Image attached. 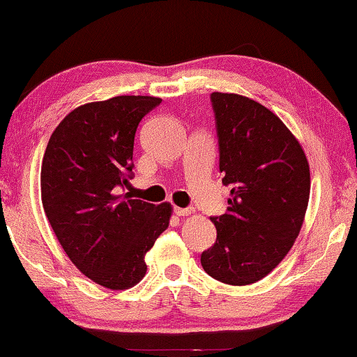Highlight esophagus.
Returning a JSON list of instances; mask_svg holds the SVG:
<instances>
[{
    "label": "esophagus",
    "mask_w": 357,
    "mask_h": 357,
    "mask_svg": "<svg viewBox=\"0 0 357 357\" xmlns=\"http://www.w3.org/2000/svg\"><path fill=\"white\" fill-rule=\"evenodd\" d=\"M174 213L177 214V216H190L193 211L190 208H174Z\"/></svg>",
    "instance_id": "esophagus-1"
}]
</instances>
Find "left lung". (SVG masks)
<instances>
[{"label":"left lung","mask_w":357,"mask_h":357,"mask_svg":"<svg viewBox=\"0 0 357 357\" xmlns=\"http://www.w3.org/2000/svg\"><path fill=\"white\" fill-rule=\"evenodd\" d=\"M227 211L211 218L216 243L202 266L232 286L260 281L294 245L310 195L305 153L280 116L245 96L213 92Z\"/></svg>","instance_id":"obj_1"}]
</instances>
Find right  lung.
<instances>
[{
	"mask_svg": "<svg viewBox=\"0 0 357 357\" xmlns=\"http://www.w3.org/2000/svg\"><path fill=\"white\" fill-rule=\"evenodd\" d=\"M159 97L116 96L70 112L42 160V204L55 236L82 275L112 291L146 275L144 257L169 227L172 204L116 195L133 175L135 135Z\"/></svg>",
	"mask_w": 357,
	"mask_h": 357,
	"instance_id": "add662e5",
	"label": "right lung"
}]
</instances>
